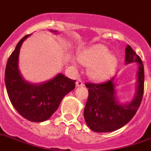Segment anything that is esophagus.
Returning <instances> with one entry per match:
<instances>
[{
    "instance_id": "1",
    "label": "esophagus",
    "mask_w": 151,
    "mask_h": 151,
    "mask_svg": "<svg viewBox=\"0 0 151 151\" xmlns=\"http://www.w3.org/2000/svg\"><path fill=\"white\" fill-rule=\"evenodd\" d=\"M83 86V82H82V81L81 80V79H78V80L76 81V86H77V87H81V86Z\"/></svg>"
}]
</instances>
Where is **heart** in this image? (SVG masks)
Segmentation results:
<instances>
[{
	"label": "heart",
	"mask_w": 151,
	"mask_h": 151,
	"mask_svg": "<svg viewBox=\"0 0 151 151\" xmlns=\"http://www.w3.org/2000/svg\"><path fill=\"white\" fill-rule=\"evenodd\" d=\"M81 64L88 66V75L93 80H104L113 72L117 58L104 45H96L84 50L78 56Z\"/></svg>",
	"instance_id": "obj_1"
}]
</instances>
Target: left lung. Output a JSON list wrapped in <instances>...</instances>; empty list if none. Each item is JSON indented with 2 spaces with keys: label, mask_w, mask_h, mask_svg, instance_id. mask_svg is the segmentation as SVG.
Returning <instances> with one entry per match:
<instances>
[{
  "label": "left lung",
  "mask_w": 151,
  "mask_h": 151,
  "mask_svg": "<svg viewBox=\"0 0 151 151\" xmlns=\"http://www.w3.org/2000/svg\"><path fill=\"white\" fill-rule=\"evenodd\" d=\"M125 64H138L135 93L129 102L118 100L115 77L101 84L86 83L88 97L84 109V117L91 130L96 132H111L121 128L133 118L139 107L144 89V67L139 56L131 46L125 49Z\"/></svg>",
  "instance_id": "8db88e82"
}]
</instances>
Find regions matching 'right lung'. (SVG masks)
Masks as SVG:
<instances>
[{
	"instance_id": "obj_1",
	"label": "right lung",
	"mask_w": 151,
	"mask_h": 151,
	"mask_svg": "<svg viewBox=\"0 0 151 151\" xmlns=\"http://www.w3.org/2000/svg\"><path fill=\"white\" fill-rule=\"evenodd\" d=\"M50 32L58 33L55 30ZM30 35L22 38L9 57L4 82L9 100L19 115L32 122H43L57 110L63 97L74 89L76 80L70 79L63 73H58L50 80L40 84L25 80L19 72V55L23 42Z\"/></svg>"
}]
</instances>
